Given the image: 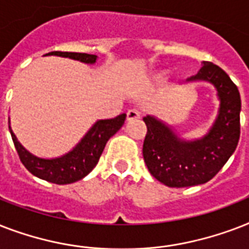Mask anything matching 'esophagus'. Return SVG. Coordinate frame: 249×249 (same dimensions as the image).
Instances as JSON below:
<instances>
[{
    "instance_id": "1",
    "label": "esophagus",
    "mask_w": 249,
    "mask_h": 249,
    "mask_svg": "<svg viewBox=\"0 0 249 249\" xmlns=\"http://www.w3.org/2000/svg\"><path fill=\"white\" fill-rule=\"evenodd\" d=\"M141 119V112L138 109L132 108L129 109L128 112H126V120L128 121H134V120H140Z\"/></svg>"
}]
</instances>
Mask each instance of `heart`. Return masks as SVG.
Masks as SVG:
<instances>
[{
    "instance_id": "obj_1",
    "label": "heart",
    "mask_w": 249,
    "mask_h": 249,
    "mask_svg": "<svg viewBox=\"0 0 249 249\" xmlns=\"http://www.w3.org/2000/svg\"><path fill=\"white\" fill-rule=\"evenodd\" d=\"M160 77H163V75H159V76H158V79H160Z\"/></svg>"
}]
</instances>
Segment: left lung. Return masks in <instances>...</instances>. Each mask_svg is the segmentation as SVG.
<instances>
[{"instance_id": "8db88e82", "label": "left lung", "mask_w": 249, "mask_h": 249, "mask_svg": "<svg viewBox=\"0 0 249 249\" xmlns=\"http://www.w3.org/2000/svg\"><path fill=\"white\" fill-rule=\"evenodd\" d=\"M190 81H207L217 90L220 108L208 133L199 140H181L155 116L143 117L147 134L143 159L150 173L169 187L201 185L212 179L235 151L240 137V94L229 75L212 62Z\"/></svg>"}]
</instances>
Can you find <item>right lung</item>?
Returning a JSON list of instances; mask_svg holds the SVG:
<instances>
[{
	"mask_svg": "<svg viewBox=\"0 0 249 249\" xmlns=\"http://www.w3.org/2000/svg\"><path fill=\"white\" fill-rule=\"evenodd\" d=\"M45 55H58L80 60L86 64H94L97 62V55L85 54V53H68V52H52ZM126 115L121 113L119 116L107 120H98L89 129L84 138L66 155L54 158V159H42L32 155L28 150H25L14 134L10 126L9 130L13 138L14 146L17 148L19 159L23 165L36 177L45 181L56 183V185H67L79 181L91 172L98 164L102 152L105 150L107 141L120 130L125 121Z\"/></svg>",
	"mask_w": 249,
	"mask_h": 249,
	"instance_id": "1",
	"label": "right lung"
}]
</instances>
